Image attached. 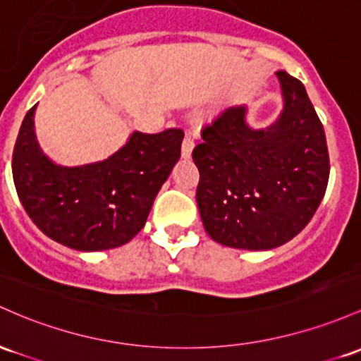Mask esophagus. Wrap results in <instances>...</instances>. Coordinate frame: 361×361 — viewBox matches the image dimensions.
<instances>
[{
    "label": "esophagus",
    "mask_w": 361,
    "mask_h": 361,
    "mask_svg": "<svg viewBox=\"0 0 361 361\" xmlns=\"http://www.w3.org/2000/svg\"><path fill=\"white\" fill-rule=\"evenodd\" d=\"M193 138L190 137V135H187L183 138V144H181V157H183V159H188L190 156H192V150H193Z\"/></svg>",
    "instance_id": "esophagus-1"
}]
</instances>
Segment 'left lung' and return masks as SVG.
Masks as SVG:
<instances>
[{
	"label": "left lung",
	"instance_id": "1",
	"mask_svg": "<svg viewBox=\"0 0 361 361\" xmlns=\"http://www.w3.org/2000/svg\"><path fill=\"white\" fill-rule=\"evenodd\" d=\"M283 111L252 128L247 106L224 109L193 149L200 173L197 205L205 231L241 250H271L310 223L329 181L324 126L298 78L276 71Z\"/></svg>",
	"mask_w": 361,
	"mask_h": 361
}]
</instances>
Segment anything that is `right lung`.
I'll return each instance as SVG.
<instances>
[{
	"mask_svg": "<svg viewBox=\"0 0 361 361\" xmlns=\"http://www.w3.org/2000/svg\"><path fill=\"white\" fill-rule=\"evenodd\" d=\"M37 104L23 118L11 171L23 209L51 240L80 252L121 247L144 228L154 199L180 159L185 133L133 132L108 159L59 166L34 132Z\"/></svg>",
	"mask_w": 361,
	"mask_h": 361,
	"instance_id": "obj_1",
	"label": "right lung"
}]
</instances>
